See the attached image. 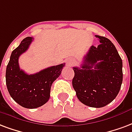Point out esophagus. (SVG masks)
Masks as SVG:
<instances>
[{"instance_id":"obj_1","label":"esophagus","mask_w":132,"mask_h":132,"mask_svg":"<svg viewBox=\"0 0 132 132\" xmlns=\"http://www.w3.org/2000/svg\"><path fill=\"white\" fill-rule=\"evenodd\" d=\"M73 63L74 60L72 58L68 59L67 61H66V65H67V66H71V65H72Z\"/></svg>"}]
</instances>
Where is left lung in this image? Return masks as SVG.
Listing matches in <instances>:
<instances>
[{
  "label": "left lung",
  "instance_id": "8db88e82",
  "mask_svg": "<svg viewBox=\"0 0 132 132\" xmlns=\"http://www.w3.org/2000/svg\"><path fill=\"white\" fill-rule=\"evenodd\" d=\"M100 44L91 47L80 68L73 67L72 85L80 101L101 108L116 98L122 82V61L107 38L95 36Z\"/></svg>",
  "mask_w": 132,
  "mask_h": 132
}]
</instances>
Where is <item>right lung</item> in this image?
I'll list each match as a JSON object with an SVG mask.
<instances>
[{
  "mask_svg": "<svg viewBox=\"0 0 132 132\" xmlns=\"http://www.w3.org/2000/svg\"><path fill=\"white\" fill-rule=\"evenodd\" d=\"M33 38H24L12 51L6 68V85L10 95L16 103L26 108H36L48 101L52 84L60 76L65 63L48 67L35 74L20 69L19 57L29 49Z\"/></svg>",
  "mask_w": 132,
  "mask_h": 132,
  "instance_id": "right-lung-1",
  "label": "right lung"
}]
</instances>
